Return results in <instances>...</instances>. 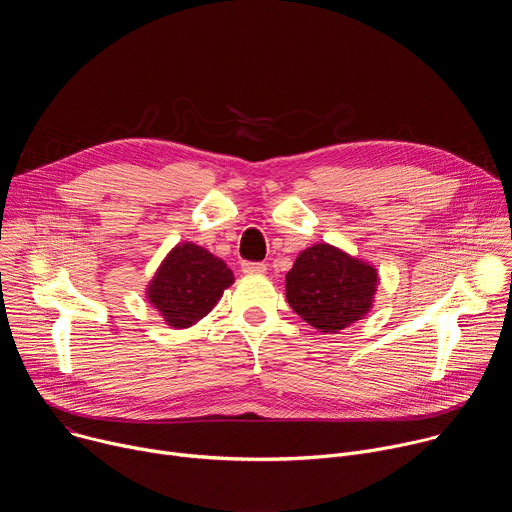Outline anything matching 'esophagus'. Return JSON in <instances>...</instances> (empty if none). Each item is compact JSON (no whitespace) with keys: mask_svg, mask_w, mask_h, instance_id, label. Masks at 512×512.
Wrapping results in <instances>:
<instances>
[{"mask_svg":"<svg viewBox=\"0 0 512 512\" xmlns=\"http://www.w3.org/2000/svg\"><path fill=\"white\" fill-rule=\"evenodd\" d=\"M241 269H243V273H249V275H253V273H265V271H267V265H265V263L243 261V263H241Z\"/></svg>","mask_w":512,"mask_h":512,"instance_id":"1","label":"esophagus"}]
</instances>
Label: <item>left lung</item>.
Here are the masks:
<instances>
[{"instance_id": "1", "label": "left lung", "mask_w": 512, "mask_h": 512, "mask_svg": "<svg viewBox=\"0 0 512 512\" xmlns=\"http://www.w3.org/2000/svg\"><path fill=\"white\" fill-rule=\"evenodd\" d=\"M379 285L375 265L318 243L304 249L285 275V298L318 332L336 334L373 308Z\"/></svg>"}]
</instances>
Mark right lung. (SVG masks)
<instances>
[{"instance_id":"1","label":"right lung","mask_w":512,"mask_h":512,"mask_svg":"<svg viewBox=\"0 0 512 512\" xmlns=\"http://www.w3.org/2000/svg\"><path fill=\"white\" fill-rule=\"evenodd\" d=\"M235 283L233 271L190 241L178 243L145 287L148 302L170 328H190L202 320Z\"/></svg>"}]
</instances>
